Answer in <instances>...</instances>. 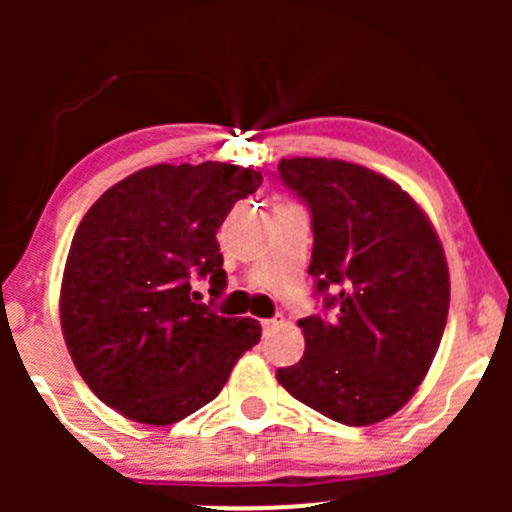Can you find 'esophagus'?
Returning a JSON list of instances; mask_svg holds the SVG:
<instances>
[{
  "mask_svg": "<svg viewBox=\"0 0 512 512\" xmlns=\"http://www.w3.org/2000/svg\"><path fill=\"white\" fill-rule=\"evenodd\" d=\"M279 322H281V320H276V317H272V320H262V330H264V332L274 330V327L279 325Z\"/></svg>",
  "mask_w": 512,
  "mask_h": 512,
  "instance_id": "obj_1",
  "label": "esophagus"
}]
</instances>
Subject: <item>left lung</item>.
I'll return each mask as SVG.
<instances>
[{
  "label": "left lung",
  "instance_id": "1",
  "mask_svg": "<svg viewBox=\"0 0 512 512\" xmlns=\"http://www.w3.org/2000/svg\"><path fill=\"white\" fill-rule=\"evenodd\" d=\"M308 204L315 296L332 315L298 320L305 354L276 370L291 397L346 426H370L409 402L436 356L450 308L443 245L397 182L337 158H281Z\"/></svg>",
  "mask_w": 512,
  "mask_h": 512
}]
</instances>
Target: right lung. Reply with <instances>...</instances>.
Wrapping results in <instances>:
<instances>
[{
  "mask_svg": "<svg viewBox=\"0 0 512 512\" xmlns=\"http://www.w3.org/2000/svg\"><path fill=\"white\" fill-rule=\"evenodd\" d=\"M262 185L252 168L158 163L105 190L76 228L60 320L81 378L108 407L168 426L202 409L262 337L252 317L192 303L226 289L216 231Z\"/></svg>",
  "mask_w": 512,
  "mask_h": 512,
  "instance_id": "obj_1",
  "label": "right lung"
}]
</instances>
